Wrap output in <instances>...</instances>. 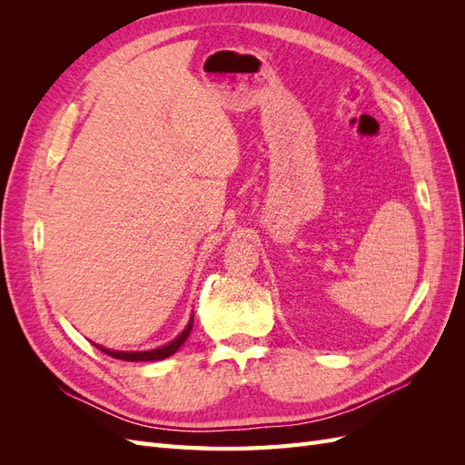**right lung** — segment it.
<instances>
[{
    "label": "right lung",
    "instance_id": "add662e5",
    "mask_svg": "<svg viewBox=\"0 0 465 465\" xmlns=\"http://www.w3.org/2000/svg\"><path fill=\"white\" fill-rule=\"evenodd\" d=\"M192 326H193V316L190 318L188 326H186L184 330H182L180 335H176L171 343H166V345L157 347V349H149V351H114V349H106V347H103V345H96V347L101 349L103 353H106V355H110V357H114V359H122V361H132V362H135V361H163V359H166V357L174 355L176 351H178L182 345H184V341L188 340V335H190V331H192Z\"/></svg>",
    "mask_w": 465,
    "mask_h": 465
}]
</instances>
